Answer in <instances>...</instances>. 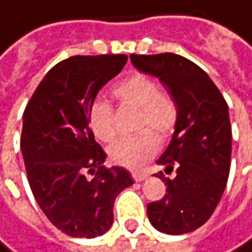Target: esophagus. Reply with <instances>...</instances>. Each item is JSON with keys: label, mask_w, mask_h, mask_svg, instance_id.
<instances>
[{"label": "esophagus", "mask_w": 252, "mask_h": 252, "mask_svg": "<svg viewBox=\"0 0 252 252\" xmlns=\"http://www.w3.org/2000/svg\"><path fill=\"white\" fill-rule=\"evenodd\" d=\"M131 176H133V179L136 182H143L145 179H148V174L146 173H133Z\"/></svg>", "instance_id": "esophagus-1"}]
</instances>
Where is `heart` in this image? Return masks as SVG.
Instances as JSON below:
<instances>
[{
	"label": "heart",
	"instance_id": "1",
	"mask_svg": "<svg viewBox=\"0 0 252 252\" xmlns=\"http://www.w3.org/2000/svg\"><path fill=\"white\" fill-rule=\"evenodd\" d=\"M113 95L122 104L139 109L137 130L142 131L113 143L109 148V158L113 164L128 170H142L159 151L158 137L167 140L174 133L179 122V107L171 95L161 91L154 78L143 73L131 75L122 81L113 88ZM88 125L95 139L110 143L116 137L110 103L95 100L88 110Z\"/></svg>",
	"mask_w": 252,
	"mask_h": 252
}]
</instances>
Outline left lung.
I'll use <instances>...</instances> for the list:
<instances>
[{"instance_id":"left-lung-1","label":"left lung","mask_w":252,"mask_h":252,"mask_svg":"<svg viewBox=\"0 0 252 252\" xmlns=\"http://www.w3.org/2000/svg\"><path fill=\"white\" fill-rule=\"evenodd\" d=\"M133 64L159 78L179 107V122L171 143L158 164L165 173L162 199L148 204L152 226L168 235H183L201 227L214 213L224 192L232 154V128L227 103L198 64L173 54H131Z\"/></svg>"}]
</instances>
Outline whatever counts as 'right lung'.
<instances>
[{
    "label": "right lung",
    "mask_w": 252,
    "mask_h": 252,
    "mask_svg": "<svg viewBox=\"0 0 252 252\" xmlns=\"http://www.w3.org/2000/svg\"><path fill=\"white\" fill-rule=\"evenodd\" d=\"M125 54L72 56L48 70L23 113L20 148L31 190L47 219L72 238H95L113 221V202L133 185L88 127L98 90L127 63ZM87 174H94L90 179Z\"/></svg>",
    "instance_id": "obj_1"
}]
</instances>
